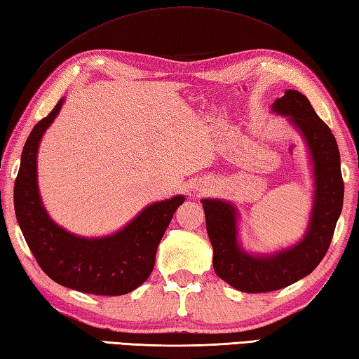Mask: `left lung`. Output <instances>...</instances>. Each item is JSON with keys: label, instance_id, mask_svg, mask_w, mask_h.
Masks as SVG:
<instances>
[{"label": "left lung", "instance_id": "left-lung-1", "mask_svg": "<svg viewBox=\"0 0 359 359\" xmlns=\"http://www.w3.org/2000/svg\"><path fill=\"white\" fill-rule=\"evenodd\" d=\"M271 111L287 117L309 152L314 194L303 238L276 252H248L238 242L237 207L224 199H201L207 233L213 246L215 273L233 289L246 293L279 290L308 276L328 251L344 202L341 155L336 138L309 100L298 90L289 89L281 99L275 100Z\"/></svg>", "mask_w": 359, "mask_h": 359}]
</instances>
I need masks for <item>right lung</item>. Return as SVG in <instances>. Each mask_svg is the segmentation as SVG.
Listing matches in <instances>:
<instances>
[{"instance_id":"add662e5","label":"right lung","mask_w":359,"mask_h":359,"mask_svg":"<svg viewBox=\"0 0 359 359\" xmlns=\"http://www.w3.org/2000/svg\"><path fill=\"white\" fill-rule=\"evenodd\" d=\"M64 100L36 123L25 142L14 187L18 226L37 264L55 283L93 295H126L152 273L160 240L185 196L149 204L127 226L103 237L76 236L56 224L39 193L37 152Z\"/></svg>"}]
</instances>
